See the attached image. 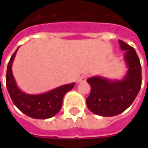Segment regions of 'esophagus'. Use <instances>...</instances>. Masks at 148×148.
Wrapping results in <instances>:
<instances>
[{"label":"esophagus","instance_id":"esophagus-1","mask_svg":"<svg viewBox=\"0 0 148 148\" xmlns=\"http://www.w3.org/2000/svg\"><path fill=\"white\" fill-rule=\"evenodd\" d=\"M86 78H87V75H82V77H80V79H79V81H78V82H85L86 80Z\"/></svg>","mask_w":148,"mask_h":148}]
</instances>
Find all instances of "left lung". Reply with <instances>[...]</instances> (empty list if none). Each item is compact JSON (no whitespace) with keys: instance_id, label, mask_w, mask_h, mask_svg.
Returning <instances> with one entry per match:
<instances>
[{"instance_id":"8db88e82","label":"left lung","mask_w":148,"mask_h":148,"mask_svg":"<svg viewBox=\"0 0 148 148\" xmlns=\"http://www.w3.org/2000/svg\"><path fill=\"white\" fill-rule=\"evenodd\" d=\"M120 49L124 51L123 60L127 71L121 80L95 76L87 79L90 94L86 99L90 110L97 115H118L133 104L142 84V68L135 49L119 40Z\"/></svg>"}]
</instances>
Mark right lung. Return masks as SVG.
<instances>
[{"label":"right lung","instance_id":"1","mask_svg":"<svg viewBox=\"0 0 148 148\" xmlns=\"http://www.w3.org/2000/svg\"><path fill=\"white\" fill-rule=\"evenodd\" d=\"M17 50L11 56L6 71V87L14 105L33 119H45L53 117L61 110L65 94L74 87L75 83L63 85L42 94L32 95L22 91L18 87L12 72V64Z\"/></svg>","mask_w":148,"mask_h":148}]
</instances>
